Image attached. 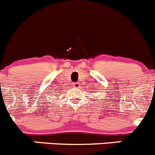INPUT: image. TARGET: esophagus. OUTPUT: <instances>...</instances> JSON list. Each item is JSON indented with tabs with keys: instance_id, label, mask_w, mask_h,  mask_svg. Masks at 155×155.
<instances>
[{
	"instance_id": "1",
	"label": "esophagus",
	"mask_w": 155,
	"mask_h": 155,
	"mask_svg": "<svg viewBox=\"0 0 155 155\" xmlns=\"http://www.w3.org/2000/svg\"><path fill=\"white\" fill-rule=\"evenodd\" d=\"M73 85L74 86V88H79L80 87V83H79V82H75V83L73 84Z\"/></svg>"
}]
</instances>
